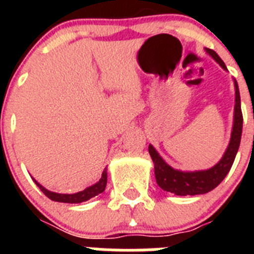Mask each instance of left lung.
<instances>
[{
    "instance_id": "8db88e82",
    "label": "left lung",
    "mask_w": 254,
    "mask_h": 254,
    "mask_svg": "<svg viewBox=\"0 0 254 254\" xmlns=\"http://www.w3.org/2000/svg\"><path fill=\"white\" fill-rule=\"evenodd\" d=\"M206 53L214 58L220 66L228 71L223 60L217 56L212 49L205 48ZM235 89V104H234V118H233V128L230 134V141L224 152L223 158L220 159L214 167L205 170H194V172H186L172 168L165 163L152 145H149V152L154 161V170L156 183L161 190L174 193L177 196H194V194L207 193L223 182L226 174L232 168L234 159L237 156L238 149L241 145L242 128H243V116L241 109V95L237 80L233 78Z\"/></svg>"
}]
</instances>
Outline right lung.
Here are the masks:
<instances>
[{"label":"right lung","instance_id":"obj_1","mask_svg":"<svg viewBox=\"0 0 254 254\" xmlns=\"http://www.w3.org/2000/svg\"><path fill=\"white\" fill-rule=\"evenodd\" d=\"M107 169L103 170L102 173V178L99 179V182H96L95 185L90 186V187L85 188L84 190H80L77 193L72 194H67V193H56V192H52V190H48L47 188H44L43 186L38 183L34 178L33 181L35 182V185L39 187V190L46 194L48 198H51L52 201H57V202H64V203H81L84 201H87V199L93 198V197L98 196L99 193H103L107 187Z\"/></svg>","mask_w":254,"mask_h":254}]
</instances>
